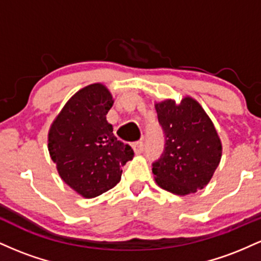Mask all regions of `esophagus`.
Here are the masks:
<instances>
[{"instance_id":"obj_1","label":"esophagus","mask_w":261,"mask_h":261,"mask_svg":"<svg viewBox=\"0 0 261 261\" xmlns=\"http://www.w3.org/2000/svg\"><path fill=\"white\" fill-rule=\"evenodd\" d=\"M133 148H134V152L136 154L141 153V152L143 151V148H145V145H143L142 141H137V142H134L133 143Z\"/></svg>"}]
</instances>
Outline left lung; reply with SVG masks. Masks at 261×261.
<instances>
[{
  "instance_id": "8db88e82",
  "label": "left lung",
  "mask_w": 261,
  "mask_h": 261,
  "mask_svg": "<svg viewBox=\"0 0 261 261\" xmlns=\"http://www.w3.org/2000/svg\"><path fill=\"white\" fill-rule=\"evenodd\" d=\"M166 147L152 172L157 185L179 196L208 184L222 157V142L203 108L190 95L154 103Z\"/></svg>"
}]
</instances>
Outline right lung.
<instances>
[{
	"label": "right lung",
	"mask_w": 261,
	"mask_h": 261,
	"mask_svg": "<svg viewBox=\"0 0 261 261\" xmlns=\"http://www.w3.org/2000/svg\"><path fill=\"white\" fill-rule=\"evenodd\" d=\"M114 99L103 83L76 92L54 119L47 149L60 178L86 199L99 196L121 179L134 151L113 134L107 114Z\"/></svg>",
	"instance_id": "1"
}]
</instances>
